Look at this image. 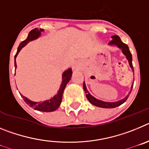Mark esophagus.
<instances>
[{
    "label": "esophagus",
    "mask_w": 149,
    "mask_h": 149,
    "mask_svg": "<svg viewBox=\"0 0 149 149\" xmlns=\"http://www.w3.org/2000/svg\"><path fill=\"white\" fill-rule=\"evenodd\" d=\"M73 68L74 69H75V70H78L79 68H80V65H79L78 63H75V64L73 65Z\"/></svg>",
    "instance_id": "34e87169"
}]
</instances>
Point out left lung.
Here are the masks:
<instances>
[{"label":"left lung","mask_w":149,"mask_h":149,"mask_svg":"<svg viewBox=\"0 0 149 149\" xmlns=\"http://www.w3.org/2000/svg\"><path fill=\"white\" fill-rule=\"evenodd\" d=\"M111 38L113 40H112L111 42L109 43V45L116 46V47H117V48H119V49L122 51V54H123L126 56V59L128 60L130 67H131V68L132 69L133 72H134V67H133V65H132V55H131V51H130V50H129L128 46H127L126 44H125V43L122 42V40L120 39V38H119V36L114 35V36H113ZM133 85H134V84L131 85V91L129 92L128 94H127V95L125 97V98H122V99H121V100H119V101H114V102H108V101H101V100L97 99L96 98H95L94 96L92 95L89 93V91L87 90V89H86V84H85V82H84V84H83L84 89V91H85L86 98L88 99V101H89V102L92 104L94 105V106L98 107H102V108H114V107H116L120 106L121 104H122L123 103H125V102L127 101V98H128L130 93H131V90H132V88H133Z\"/></svg>","instance_id":"left-lung-1"}]
</instances>
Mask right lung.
<instances>
[{
    "mask_svg": "<svg viewBox=\"0 0 149 149\" xmlns=\"http://www.w3.org/2000/svg\"><path fill=\"white\" fill-rule=\"evenodd\" d=\"M44 30L43 29H38L35 28L33 30H32L29 33L28 36H27V39L24 41L22 42L18 46V50H17L16 54L15 55V68H17L16 62H15V59H16L17 56H18V53L20 52L21 50L24 47L25 45H27V44L33 40H35V39H38L42 34V32H43ZM72 76V68H68L67 70H65V72L63 73V75H62V84L60 85V89L57 92V94L55 95L54 97H52L51 98L48 100H45V101H33L31 100L28 99L27 97L22 95L21 94V96L23 97L24 101H25V103L27 104L30 107H33L34 110H39V111L42 112H53L54 110H56V109L60 107V104L62 102V98H63V91L65 89V86L67 85L69 81L71 80V77Z\"/></svg>",
    "mask_w": 149,
    "mask_h": 149,
    "instance_id": "right-lung-1",
    "label": "right lung"
}]
</instances>
